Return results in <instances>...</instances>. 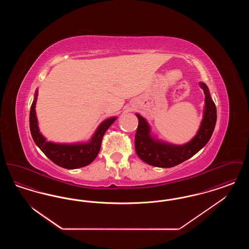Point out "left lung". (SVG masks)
<instances>
[{
  "mask_svg": "<svg viewBox=\"0 0 249 249\" xmlns=\"http://www.w3.org/2000/svg\"><path fill=\"white\" fill-rule=\"evenodd\" d=\"M200 87L205 95L203 119L196 136L188 143L175 145L155 140L150 135V129L145 119L136 114L138 127L134 144L136 154L142 161L156 167H174L193 157L210 140L216 122V108L206 85L201 82Z\"/></svg>",
  "mask_w": 249,
  "mask_h": 249,
  "instance_id": "8db88e82",
  "label": "left lung"
}]
</instances>
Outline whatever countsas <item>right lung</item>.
<instances>
[{"label": "right lung", "mask_w": 249, "mask_h": 249, "mask_svg": "<svg viewBox=\"0 0 249 249\" xmlns=\"http://www.w3.org/2000/svg\"><path fill=\"white\" fill-rule=\"evenodd\" d=\"M37 91L35 101L30 111V130L36 145L42 152L55 164L65 169H76L91 163L100 151L103 137L108 128L115 122L116 118L105 120L95 131L93 137L89 142L75 144H59L48 142L40 133L36 115V104Z\"/></svg>", "instance_id": "add662e5"}]
</instances>
